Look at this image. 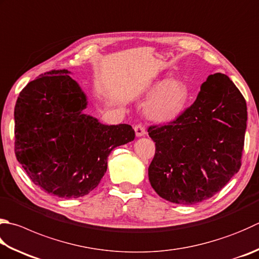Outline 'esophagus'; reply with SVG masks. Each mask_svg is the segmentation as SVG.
Instances as JSON below:
<instances>
[{
	"label": "esophagus",
	"instance_id": "34e87169",
	"mask_svg": "<svg viewBox=\"0 0 259 259\" xmlns=\"http://www.w3.org/2000/svg\"><path fill=\"white\" fill-rule=\"evenodd\" d=\"M134 131H135V134H136V136H138V138H141V136H144L146 134V131L144 128V126L141 125V124L135 125Z\"/></svg>",
	"mask_w": 259,
	"mask_h": 259
}]
</instances>
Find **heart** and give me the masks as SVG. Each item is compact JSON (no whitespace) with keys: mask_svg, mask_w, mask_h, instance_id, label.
<instances>
[{"mask_svg":"<svg viewBox=\"0 0 259 259\" xmlns=\"http://www.w3.org/2000/svg\"><path fill=\"white\" fill-rule=\"evenodd\" d=\"M155 90L157 91L145 106L146 116L160 121L177 117L183 110L188 96L186 84L179 80L157 81L148 88L146 94H152Z\"/></svg>","mask_w":259,"mask_h":259,"instance_id":"heart-1","label":"heart"}]
</instances>
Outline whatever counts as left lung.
Wrapping results in <instances>:
<instances>
[{
  "label": "left lung",
  "mask_w": 259,
  "mask_h": 259,
  "mask_svg": "<svg viewBox=\"0 0 259 259\" xmlns=\"http://www.w3.org/2000/svg\"><path fill=\"white\" fill-rule=\"evenodd\" d=\"M246 100L226 74L209 75L177 119L150 126L155 154L149 180L160 197L193 205L226 186L241 165Z\"/></svg>",
  "instance_id": "left-lung-1"
}]
</instances>
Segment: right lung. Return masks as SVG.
<instances>
[{
  "mask_svg": "<svg viewBox=\"0 0 259 259\" xmlns=\"http://www.w3.org/2000/svg\"><path fill=\"white\" fill-rule=\"evenodd\" d=\"M67 70L23 88L14 107L16 155L44 192L77 198L98 186L111 151L133 141L131 125H105L84 114L88 98Z\"/></svg>",
  "mask_w": 259,
  "mask_h": 259,
  "instance_id": "obj_1",
  "label": "right lung"
}]
</instances>
